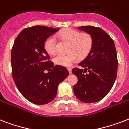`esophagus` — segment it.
Listing matches in <instances>:
<instances>
[{"label":"esophagus","mask_w":129,"mask_h":129,"mask_svg":"<svg viewBox=\"0 0 129 129\" xmlns=\"http://www.w3.org/2000/svg\"><path fill=\"white\" fill-rule=\"evenodd\" d=\"M68 72L70 74H72V69L71 68H68Z\"/></svg>","instance_id":"esophagus-1"}]
</instances>
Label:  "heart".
<instances>
[{
    "label": "heart",
    "instance_id": "obj_1",
    "mask_svg": "<svg viewBox=\"0 0 129 129\" xmlns=\"http://www.w3.org/2000/svg\"><path fill=\"white\" fill-rule=\"evenodd\" d=\"M59 37L70 43L67 55H58L53 61L55 64L63 67H70L79 58H84L88 55L92 47V37L88 33H80L72 29L63 30L59 34ZM56 39L54 36H50L45 40L44 48L50 55L56 53Z\"/></svg>",
    "mask_w": 129,
    "mask_h": 129
}]
</instances>
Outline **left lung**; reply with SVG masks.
I'll return each mask as SVG.
<instances>
[{"mask_svg": "<svg viewBox=\"0 0 129 129\" xmlns=\"http://www.w3.org/2000/svg\"><path fill=\"white\" fill-rule=\"evenodd\" d=\"M78 29L92 36V47L86 58L79 63L82 68L72 70L78 78L74 92L82 102H98L108 94L116 80L118 61L115 45L100 28L83 26Z\"/></svg>", "mask_w": 129, "mask_h": 129, "instance_id": "left-lung-1", "label": "left lung"}]
</instances>
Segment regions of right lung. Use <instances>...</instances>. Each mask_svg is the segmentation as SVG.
Segmentation results:
<instances>
[{"mask_svg": "<svg viewBox=\"0 0 129 129\" xmlns=\"http://www.w3.org/2000/svg\"><path fill=\"white\" fill-rule=\"evenodd\" d=\"M58 31L59 29L39 25L26 28L18 35L13 44V80L21 94L35 104L51 102L56 96L58 85L69 75L64 67L53 66L44 48L45 40ZM46 69L51 71L45 73Z\"/></svg>", "mask_w": 129, "mask_h": 129, "instance_id": "add662e5", "label": "right lung"}]
</instances>
